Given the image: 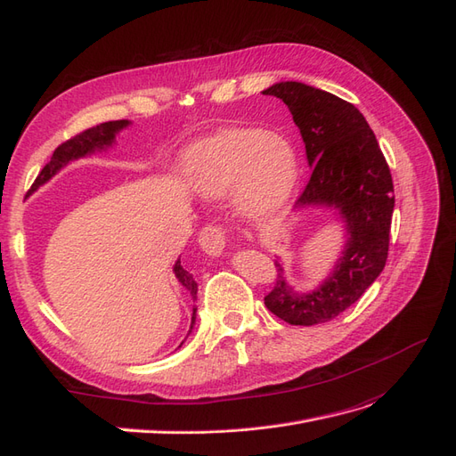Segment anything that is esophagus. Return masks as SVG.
I'll list each match as a JSON object with an SVG mask.
<instances>
[{
	"mask_svg": "<svg viewBox=\"0 0 456 456\" xmlns=\"http://www.w3.org/2000/svg\"><path fill=\"white\" fill-rule=\"evenodd\" d=\"M225 242H227V232L222 225H207V227H202V231L199 234L200 248L212 257L222 256Z\"/></svg>",
	"mask_w": 456,
	"mask_h": 456,
	"instance_id": "34e87169",
	"label": "esophagus"
}]
</instances>
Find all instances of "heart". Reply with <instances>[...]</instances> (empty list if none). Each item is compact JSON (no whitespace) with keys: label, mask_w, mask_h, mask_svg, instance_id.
<instances>
[{"label":"heart","mask_w":456,"mask_h":456,"mask_svg":"<svg viewBox=\"0 0 456 456\" xmlns=\"http://www.w3.org/2000/svg\"><path fill=\"white\" fill-rule=\"evenodd\" d=\"M189 182L208 199L239 191L240 208L254 217L288 202L299 178L291 142L261 128H234L204 143L187 165Z\"/></svg>","instance_id":"obj_1"}]
</instances>
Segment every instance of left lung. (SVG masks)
<instances>
[{"label": "left lung", "instance_id": "obj_1", "mask_svg": "<svg viewBox=\"0 0 456 456\" xmlns=\"http://www.w3.org/2000/svg\"><path fill=\"white\" fill-rule=\"evenodd\" d=\"M299 126L313 167L297 207L326 204L339 210L348 240L333 274L313 293H296L276 265L265 296L269 311L291 326H316L354 305L385 269L394 212V185L387 159L365 117L350 102L297 81L269 86Z\"/></svg>", "mask_w": 456, "mask_h": 456}]
</instances>
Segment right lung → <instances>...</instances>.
<instances>
[{
	"label": "right lung",
	"instance_id": "right-lung-1",
	"mask_svg": "<svg viewBox=\"0 0 456 456\" xmlns=\"http://www.w3.org/2000/svg\"><path fill=\"white\" fill-rule=\"evenodd\" d=\"M126 125H128V121H125V119L100 123L96 126H91V128L79 132V134H76V136L69 138V140L62 142L54 150L49 163L43 167V170L39 172V175H37L34 185H32V191L37 189L41 183H45L47 180H51L58 170H61L64 165L69 163V160L85 157L86 153H93L94 150L108 148V145L113 143V138H115L117 132H119L121 128H125ZM174 273H175V278H178V281L182 282V286H185L191 291V296H193V299H195L197 297V282L193 281V274L187 273L182 267V261H175ZM195 316H197V308H193V318H191V330H193ZM191 330H189V333H191Z\"/></svg>",
	"mask_w": 456,
	"mask_h": 456
}]
</instances>
